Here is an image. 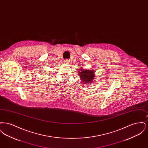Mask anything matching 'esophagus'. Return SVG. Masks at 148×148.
<instances>
[{
	"label": "esophagus",
	"instance_id": "esophagus-1",
	"mask_svg": "<svg viewBox=\"0 0 148 148\" xmlns=\"http://www.w3.org/2000/svg\"><path fill=\"white\" fill-rule=\"evenodd\" d=\"M69 60L68 59H65V60H64V62L66 64H68V63H69Z\"/></svg>",
	"mask_w": 148,
	"mask_h": 148
}]
</instances>
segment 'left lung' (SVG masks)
<instances>
[{
	"label": "left lung",
	"mask_w": 148,
	"mask_h": 148,
	"mask_svg": "<svg viewBox=\"0 0 148 148\" xmlns=\"http://www.w3.org/2000/svg\"><path fill=\"white\" fill-rule=\"evenodd\" d=\"M82 83L83 84H89L93 81L94 75V72L93 70H87V69H81L78 73Z\"/></svg>",
	"instance_id": "8db88e82"
}]
</instances>
